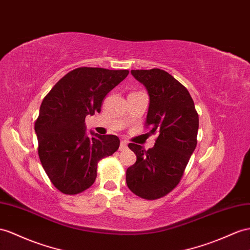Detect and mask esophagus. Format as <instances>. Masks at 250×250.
I'll use <instances>...</instances> for the list:
<instances>
[{
	"mask_svg": "<svg viewBox=\"0 0 250 250\" xmlns=\"http://www.w3.org/2000/svg\"><path fill=\"white\" fill-rule=\"evenodd\" d=\"M127 149V145L125 142H121L120 143V146H119V150L120 151H125Z\"/></svg>",
	"mask_w": 250,
	"mask_h": 250,
	"instance_id": "esophagus-1",
	"label": "esophagus"
}]
</instances>
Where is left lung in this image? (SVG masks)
<instances>
[{
    "label": "left lung",
    "mask_w": 250,
    "mask_h": 250,
    "mask_svg": "<svg viewBox=\"0 0 250 250\" xmlns=\"http://www.w3.org/2000/svg\"><path fill=\"white\" fill-rule=\"evenodd\" d=\"M150 96L146 127L157 134L149 150L129 144L136 163L127 168L129 189L145 200H157L180 184L197 144L198 114L188 89L159 68L131 70Z\"/></svg>",
    "instance_id": "8db88e82"
}]
</instances>
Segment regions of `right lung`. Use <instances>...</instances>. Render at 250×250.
Returning a JSON list of instances; mask_svg holds the SVG:
<instances>
[{"label":"right lung","mask_w":250,"mask_h":250,"mask_svg":"<svg viewBox=\"0 0 250 250\" xmlns=\"http://www.w3.org/2000/svg\"><path fill=\"white\" fill-rule=\"evenodd\" d=\"M129 75L127 69L78 67L56 83L44 97L35 123L38 154L54 186L75 195L88 189L99 161L119 148L116 135L85 133V117L101 111L107 93Z\"/></svg>","instance_id":"1"}]
</instances>
